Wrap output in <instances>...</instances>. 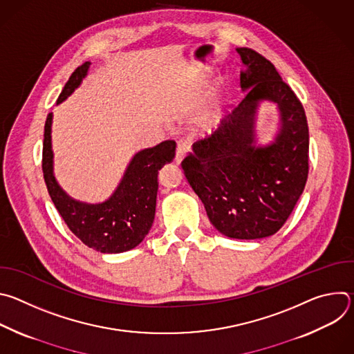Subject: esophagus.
Masks as SVG:
<instances>
[{"label": "esophagus", "mask_w": 354, "mask_h": 354, "mask_svg": "<svg viewBox=\"0 0 354 354\" xmlns=\"http://www.w3.org/2000/svg\"><path fill=\"white\" fill-rule=\"evenodd\" d=\"M189 151V144L185 140H179L176 144V154H175V161L179 164L183 157L186 156V153Z\"/></svg>", "instance_id": "34e87169"}]
</instances>
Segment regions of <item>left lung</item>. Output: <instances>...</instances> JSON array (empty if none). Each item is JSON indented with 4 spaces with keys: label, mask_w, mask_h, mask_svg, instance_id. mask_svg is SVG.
Here are the masks:
<instances>
[{
    "label": "left lung",
    "mask_w": 354,
    "mask_h": 354,
    "mask_svg": "<svg viewBox=\"0 0 354 354\" xmlns=\"http://www.w3.org/2000/svg\"><path fill=\"white\" fill-rule=\"evenodd\" d=\"M236 52L246 67L239 77L246 93L180 165L223 235L258 239L283 227L306 187L310 134L304 108L276 67L252 48ZM262 100L278 105L281 130L273 143L257 147L254 115Z\"/></svg>",
    "instance_id": "8db88e82"
}]
</instances>
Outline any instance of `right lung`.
<instances>
[{"label":"right lung","instance_id":"add662e5","mask_svg":"<svg viewBox=\"0 0 354 354\" xmlns=\"http://www.w3.org/2000/svg\"><path fill=\"white\" fill-rule=\"evenodd\" d=\"M89 62L71 74L57 104L70 96L86 75ZM52 119L44 124L41 169L50 197L71 232L100 254H120L137 246L153 225L157 206L158 169L175 158L176 142L167 140L133 157L118 189L104 203L88 205L71 198L53 175Z\"/></svg>","mask_w":354,"mask_h":354}]
</instances>
